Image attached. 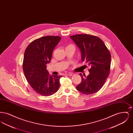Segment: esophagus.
Wrapping results in <instances>:
<instances>
[{"label":"esophagus","instance_id":"obj_1","mask_svg":"<svg viewBox=\"0 0 133 133\" xmlns=\"http://www.w3.org/2000/svg\"><path fill=\"white\" fill-rule=\"evenodd\" d=\"M67 75H68V76H72L74 75V74L72 73H67Z\"/></svg>","mask_w":133,"mask_h":133}]
</instances>
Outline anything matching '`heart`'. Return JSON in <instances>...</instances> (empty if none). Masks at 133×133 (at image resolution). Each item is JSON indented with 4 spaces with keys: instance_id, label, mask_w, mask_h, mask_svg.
Returning a JSON list of instances; mask_svg holds the SVG:
<instances>
[{
    "instance_id": "b5f03b06",
    "label": "heart",
    "mask_w": 133,
    "mask_h": 133,
    "mask_svg": "<svg viewBox=\"0 0 133 133\" xmlns=\"http://www.w3.org/2000/svg\"><path fill=\"white\" fill-rule=\"evenodd\" d=\"M69 46H73V45H69Z\"/></svg>"
}]
</instances>
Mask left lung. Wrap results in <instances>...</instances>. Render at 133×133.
I'll return each mask as SVG.
<instances>
[{
    "label": "left lung",
    "mask_w": 133,
    "mask_h": 133,
    "mask_svg": "<svg viewBox=\"0 0 133 133\" xmlns=\"http://www.w3.org/2000/svg\"><path fill=\"white\" fill-rule=\"evenodd\" d=\"M81 52L83 62L90 67V74L80 73L82 81L77 90L86 95L94 94L102 88L110 71L111 56L101 39L89 34H77L70 36Z\"/></svg>",
    "instance_id": "8db88e82"
}]
</instances>
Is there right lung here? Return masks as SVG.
<instances>
[{"label":"right lung","mask_w":133,"mask_h":133,"mask_svg":"<svg viewBox=\"0 0 133 133\" xmlns=\"http://www.w3.org/2000/svg\"><path fill=\"white\" fill-rule=\"evenodd\" d=\"M61 38L54 36L38 38L28 45L24 52L23 70L26 79L32 89L42 96L53 95L59 88L62 76L50 75L46 67Z\"/></svg>","instance_id":"obj_1"}]
</instances>
